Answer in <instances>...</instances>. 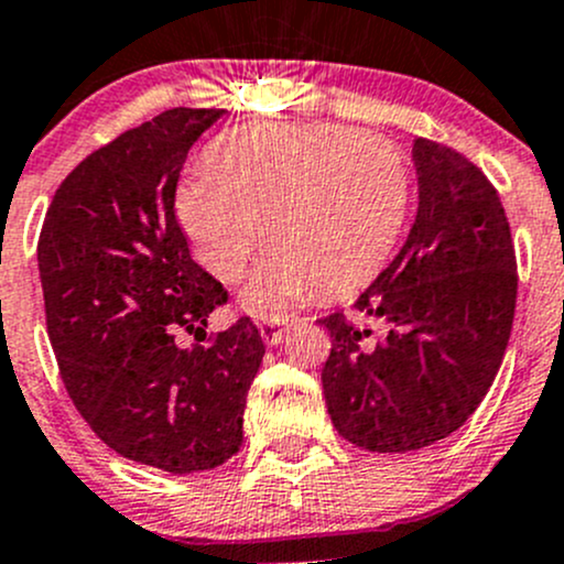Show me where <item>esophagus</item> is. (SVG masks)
I'll list each match as a JSON object with an SVG mask.
<instances>
[{"mask_svg": "<svg viewBox=\"0 0 564 564\" xmlns=\"http://www.w3.org/2000/svg\"><path fill=\"white\" fill-rule=\"evenodd\" d=\"M288 323H290V317H288V315H282V317H271V321L260 323V325H258V330H260V336H263L265 345H271V347L280 345L282 336H284V328H288Z\"/></svg>", "mask_w": 564, "mask_h": 564, "instance_id": "1", "label": "esophagus"}]
</instances>
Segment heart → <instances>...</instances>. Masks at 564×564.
<instances>
[{
	"instance_id": "obj_1",
	"label": "heart",
	"mask_w": 564,
	"mask_h": 564,
	"mask_svg": "<svg viewBox=\"0 0 564 564\" xmlns=\"http://www.w3.org/2000/svg\"><path fill=\"white\" fill-rule=\"evenodd\" d=\"M206 162L178 182V225L208 271L236 280L265 219L274 243L241 293L254 315H276L315 282H367L408 219V156L350 127H234L214 138Z\"/></svg>"
}]
</instances>
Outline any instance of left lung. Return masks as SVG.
<instances>
[{"mask_svg": "<svg viewBox=\"0 0 564 564\" xmlns=\"http://www.w3.org/2000/svg\"><path fill=\"white\" fill-rule=\"evenodd\" d=\"M417 212L408 241L356 312L323 317V397L347 443L375 454L454 434L489 393L516 312V254L497 189L454 149L415 138Z\"/></svg>", "mask_w": 564, "mask_h": 564, "instance_id": "1", "label": "left lung"}]
</instances>
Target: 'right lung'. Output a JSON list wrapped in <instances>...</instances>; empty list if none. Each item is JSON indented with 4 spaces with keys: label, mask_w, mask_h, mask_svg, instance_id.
<instances>
[{
    "label": "right lung",
    "mask_w": 564,
    "mask_h": 564,
    "mask_svg": "<svg viewBox=\"0 0 564 564\" xmlns=\"http://www.w3.org/2000/svg\"><path fill=\"white\" fill-rule=\"evenodd\" d=\"M228 110L173 108L86 156L37 243L45 323L69 399L116 454L173 475L239 454L265 356L249 317L206 339L223 284L189 258L173 214L187 152Z\"/></svg>",
    "instance_id": "obj_1"
}]
</instances>
